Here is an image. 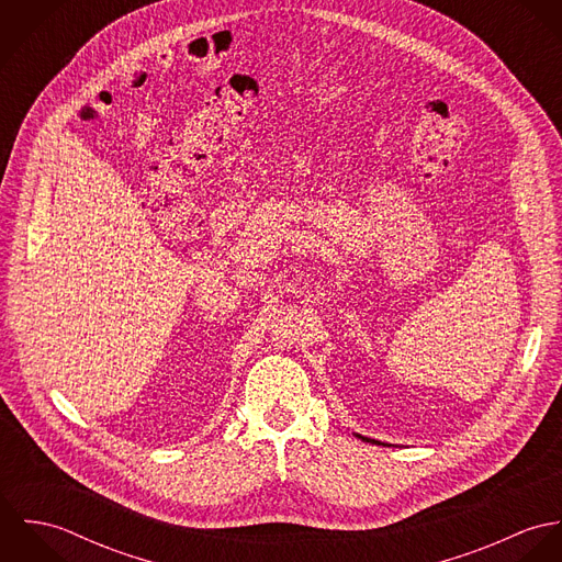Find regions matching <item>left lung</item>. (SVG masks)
I'll return each mask as SVG.
<instances>
[{
	"label": "left lung",
	"instance_id": "left-lung-1",
	"mask_svg": "<svg viewBox=\"0 0 562 562\" xmlns=\"http://www.w3.org/2000/svg\"><path fill=\"white\" fill-rule=\"evenodd\" d=\"M355 437H359L361 441H368V443H376V446H387V443H383V441H379V439H370V437H363V435H359V432H355Z\"/></svg>",
	"mask_w": 562,
	"mask_h": 562
}]
</instances>
